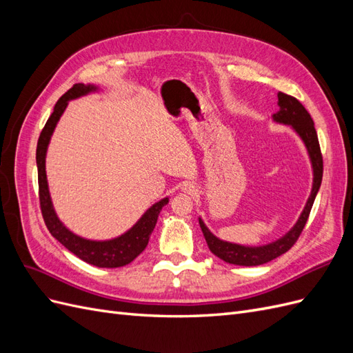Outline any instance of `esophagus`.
Masks as SVG:
<instances>
[{
  "mask_svg": "<svg viewBox=\"0 0 353 353\" xmlns=\"http://www.w3.org/2000/svg\"><path fill=\"white\" fill-rule=\"evenodd\" d=\"M181 190H183L184 193H187V194H191V196H193V194H196V193H197L196 187H194L193 184H191V183H184V184H183V187H181Z\"/></svg>",
  "mask_w": 353,
  "mask_h": 353,
  "instance_id": "esophagus-1",
  "label": "esophagus"
}]
</instances>
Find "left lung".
I'll use <instances>...</instances> for the list:
<instances>
[{
    "label": "left lung",
    "instance_id": "obj_1",
    "mask_svg": "<svg viewBox=\"0 0 353 353\" xmlns=\"http://www.w3.org/2000/svg\"><path fill=\"white\" fill-rule=\"evenodd\" d=\"M272 119L279 123L290 125L305 143L309 159H311V163H312V170H314V183H312L311 196H309L305 209L301 213V216H299L297 222L294 223V227L281 239L272 241L270 244L259 245V248H249V245L223 241L216 236H213V234L209 231V228L205 225V222L201 221V218H199L200 228L203 231V236L206 239L210 252L227 263L241 265V266H256V265L270 262L275 258H279V256H281L287 250H290L292 245L297 241L299 236H301L306 225V221L309 218V213H311L314 200L316 197L319 187H321L323 154H321V148H319L318 135H316L311 114L307 113V110L303 108V104L297 99L292 97V95H287L284 92H279V112L272 114Z\"/></svg>",
    "mask_w": 353,
    "mask_h": 353
}]
</instances>
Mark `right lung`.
Wrapping results in <instances>:
<instances>
[{
  "label": "right lung",
  "mask_w": 353,
  "mask_h": 353,
  "mask_svg": "<svg viewBox=\"0 0 353 353\" xmlns=\"http://www.w3.org/2000/svg\"><path fill=\"white\" fill-rule=\"evenodd\" d=\"M99 88L95 85H83V83H74L73 87L61 95L59 101L54 105L51 116L42 130L38 145H37V166H38V185H39V203H41V212L42 218H44L46 225L51 236L59 240L65 248L77 254L79 259L83 262L91 263L99 268H119L131 263L138 254H140L148 244L152 232L156 227L157 216L160 210L165 205H168L169 199L165 197L160 201L147 209L144 215L138 219L135 225L128 230L122 236L112 239V240H87L82 239L77 234H73L68 230L63 222L56 215V210L52 208V201L50 197V190L47 183V174H46V156L47 148L51 140V135L54 132V128L60 119L63 112L66 110L68 103L74 100L82 95H87L90 92L97 91Z\"/></svg>",
  "instance_id": "1"
}]
</instances>
